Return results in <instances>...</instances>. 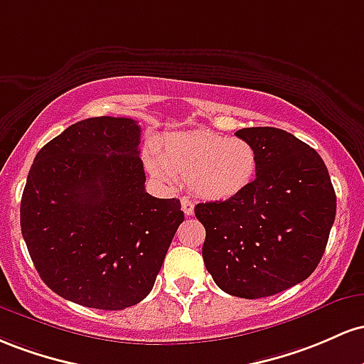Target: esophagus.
I'll use <instances>...</instances> for the list:
<instances>
[{
	"label": "esophagus",
	"instance_id": "1",
	"mask_svg": "<svg viewBox=\"0 0 364 364\" xmlns=\"http://www.w3.org/2000/svg\"><path fill=\"white\" fill-rule=\"evenodd\" d=\"M181 204H182V210H183V213H186L187 216L194 215V203L191 201V199H187V198H182V199H181Z\"/></svg>",
	"mask_w": 364,
	"mask_h": 364
}]
</instances>
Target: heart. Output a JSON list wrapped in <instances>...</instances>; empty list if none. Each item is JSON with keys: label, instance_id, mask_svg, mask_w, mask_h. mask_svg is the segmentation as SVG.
<instances>
[{"label": "heart", "instance_id": "b5f03b06", "mask_svg": "<svg viewBox=\"0 0 364 364\" xmlns=\"http://www.w3.org/2000/svg\"><path fill=\"white\" fill-rule=\"evenodd\" d=\"M156 177L189 182L191 191L206 201H227L242 193L258 168L255 146L242 137L191 130L165 139L160 158H148Z\"/></svg>", "mask_w": 364, "mask_h": 364}]
</instances>
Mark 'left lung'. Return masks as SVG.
Listing matches in <instances>:
<instances>
[{"instance_id":"obj_1","label":"left lung","mask_w":364,"mask_h":364,"mask_svg":"<svg viewBox=\"0 0 364 364\" xmlns=\"http://www.w3.org/2000/svg\"><path fill=\"white\" fill-rule=\"evenodd\" d=\"M255 146L256 178L235 198L201 203L203 259L223 292L244 299L308 279L323 256L337 198L320 154L275 127L235 132Z\"/></svg>"}]
</instances>
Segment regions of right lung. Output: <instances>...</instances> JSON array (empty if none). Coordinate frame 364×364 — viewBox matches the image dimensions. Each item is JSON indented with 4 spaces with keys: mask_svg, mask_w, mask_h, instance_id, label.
<instances>
[{
    "mask_svg": "<svg viewBox=\"0 0 364 364\" xmlns=\"http://www.w3.org/2000/svg\"><path fill=\"white\" fill-rule=\"evenodd\" d=\"M132 118L77 122L43 146L27 175L20 227L44 284L85 308L141 303L183 211L146 193Z\"/></svg>",
    "mask_w": 364,
    "mask_h": 364,
    "instance_id": "add662e5",
    "label": "right lung"
}]
</instances>
